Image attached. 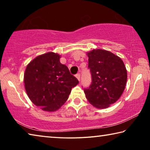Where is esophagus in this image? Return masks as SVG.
I'll return each mask as SVG.
<instances>
[{"label":"esophagus","instance_id":"34e87169","mask_svg":"<svg viewBox=\"0 0 150 150\" xmlns=\"http://www.w3.org/2000/svg\"><path fill=\"white\" fill-rule=\"evenodd\" d=\"M80 76H81V75H80V73H77V74L75 75L76 78H77L79 81L80 80Z\"/></svg>","mask_w":150,"mask_h":150}]
</instances>
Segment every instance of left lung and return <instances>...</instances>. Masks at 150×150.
<instances>
[{
  "mask_svg": "<svg viewBox=\"0 0 150 150\" xmlns=\"http://www.w3.org/2000/svg\"><path fill=\"white\" fill-rule=\"evenodd\" d=\"M92 83L84 88L86 98L97 108H106L115 103L124 92L127 71L120 57L100 49L87 53Z\"/></svg>",
  "mask_w": 150,
  "mask_h": 150,
  "instance_id": "left-lung-1",
  "label": "left lung"
}]
</instances>
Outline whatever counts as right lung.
Wrapping results in <instances>:
<instances>
[{
    "instance_id": "obj_1",
    "label": "right lung",
    "mask_w": 150,
    "mask_h": 150,
    "mask_svg": "<svg viewBox=\"0 0 150 150\" xmlns=\"http://www.w3.org/2000/svg\"><path fill=\"white\" fill-rule=\"evenodd\" d=\"M60 57L54 52L40 55L30 62L25 71L27 95L43 110H58L67 101L71 88L79 83L67 66L60 63Z\"/></svg>"
}]
</instances>
